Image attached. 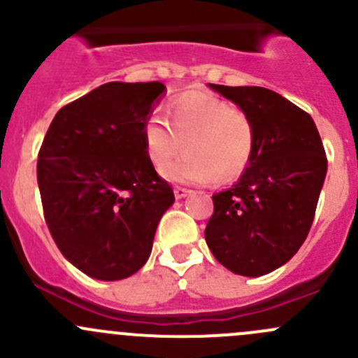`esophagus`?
<instances>
[{
  "mask_svg": "<svg viewBox=\"0 0 358 358\" xmlns=\"http://www.w3.org/2000/svg\"><path fill=\"white\" fill-rule=\"evenodd\" d=\"M173 192H175L176 199H183V197L189 196L190 190L185 189V187H175V189H173Z\"/></svg>",
  "mask_w": 358,
  "mask_h": 358,
  "instance_id": "34e87169",
  "label": "esophagus"
}]
</instances>
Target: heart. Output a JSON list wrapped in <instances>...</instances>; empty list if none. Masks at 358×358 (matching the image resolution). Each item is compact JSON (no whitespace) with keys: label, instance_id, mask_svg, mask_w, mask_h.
Here are the masks:
<instances>
[{"label":"heart","instance_id":"obj_1","mask_svg":"<svg viewBox=\"0 0 358 358\" xmlns=\"http://www.w3.org/2000/svg\"><path fill=\"white\" fill-rule=\"evenodd\" d=\"M183 143L187 152L162 169L166 178L180 183L230 182L255 154V121L213 93L185 92L168 103V121L150 114L143 122L145 154L156 168L167 164Z\"/></svg>","mask_w":358,"mask_h":358}]
</instances>
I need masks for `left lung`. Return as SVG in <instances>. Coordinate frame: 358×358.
<instances>
[{"label": "left lung", "instance_id": "obj_1", "mask_svg": "<svg viewBox=\"0 0 358 358\" xmlns=\"http://www.w3.org/2000/svg\"><path fill=\"white\" fill-rule=\"evenodd\" d=\"M255 121L251 162L229 190L213 196L206 243L237 275L259 277L296 255L312 227L327 157L310 114L262 86L211 85Z\"/></svg>", "mask_w": 358, "mask_h": 358}]
</instances>
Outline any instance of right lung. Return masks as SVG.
<instances>
[{"instance_id": "right-lung-1", "label": "right lung", "mask_w": 358, "mask_h": 358, "mask_svg": "<svg viewBox=\"0 0 358 358\" xmlns=\"http://www.w3.org/2000/svg\"><path fill=\"white\" fill-rule=\"evenodd\" d=\"M164 90L159 81L99 86L57 112L39 149L46 225L60 252L93 279L138 272L175 202L143 145V122Z\"/></svg>"}]
</instances>
